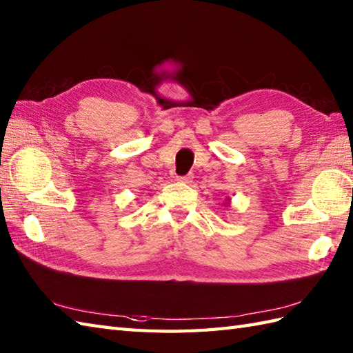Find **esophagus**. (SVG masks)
Masks as SVG:
<instances>
[{
	"instance_id": "esophagus-1",
	"label": "esophagus",
	"mask_w": 353,
	"mask_h": 353,
	"mask_svg": "<svg viewBox=\"0 0 353 353\" xmlns=\"http://www.w3.org/2000/svg\"><path fill=\"white\" fill-rule=\"evenodd\" d=\"M192 179H194V176H192V174H186V176H179V177H177V182H181V183H186V185H190V183H192Z\"/></svg>"
}]
</instances>
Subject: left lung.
<instances>
[{
    "instance_id": "1",
    "label": "left lung",
    "mask_w": 353,
    "mask_h": 353,
    "mask_svg": "<svg viewBox=\"0 0 353 353\" xmlns=\"http://www.w3.org/2000/svg\"><path fill=\"white\" fill-rule=\"evenodd\" d=\"M224 206H230V199L229 197H226V201H224Z\"/></svg>"
}]
</instances>
